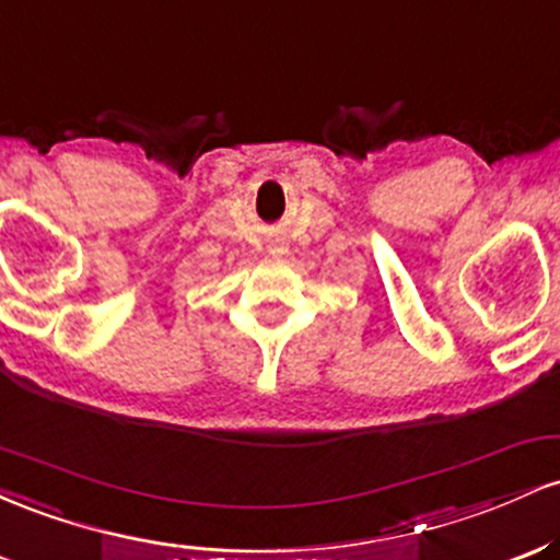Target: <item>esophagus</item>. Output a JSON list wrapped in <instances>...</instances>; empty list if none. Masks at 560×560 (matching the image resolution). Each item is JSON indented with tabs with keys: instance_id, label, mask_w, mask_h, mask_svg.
<instances>
[{
	"instance_id": "1",
	"label": "esophagus",
	"mask_w": 560,
	"mask_h": 560,
	"mask_svg": "<svg viewBox=\"0 0 560 560\" xmlns=\"http://www.w3.org/2000/svg\"><path fill=\"white\" fill-rule=\"evenodd\" d=\"M273 253H279V249H273Z\"/></svg>"
}]
</instances>
